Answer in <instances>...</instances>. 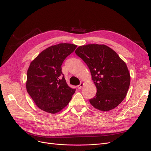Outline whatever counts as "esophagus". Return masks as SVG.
I'll use <instances>...</instances> for the list:
<instances>
[{"label": "esophagus", "mask_w": 151, "mask_h": 151, "mask_svg": "<svg viewBox=\"0 0 151 151\" xmlns=\"http://www.w3.org/2000/svg\"><path fill=\"white\" fill-rule=\"evenodd\" d=\"M83 86H84V83H81V84L78 86H77V88H78L79 89H81L82 88H83Z\"/></svg>", "instance_id": "obj_1"}]
</instances>
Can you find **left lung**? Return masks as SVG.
<instances>
[{"label": "left lung", "mask_w": 151, "mask_h": 151, "mask_svg": "<svg viewBox=\"0 0 151 151\" xmlns=\"http://www.w3.org/2000/svg\"><path fill=\"white\" fill-rule=\"evenodd\" d=\"M75 52L89 67L96 87V96L89 99L91 104L102 111L118 106L126 97L130 83L125 62L105 45H83Z\"/></svg>", "instance_id": "8db88e82"}]
</instances>
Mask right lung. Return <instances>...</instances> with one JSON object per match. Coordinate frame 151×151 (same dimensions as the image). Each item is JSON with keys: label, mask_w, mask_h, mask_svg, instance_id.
I'll return each instance as SVG.
<instances>
[{"label": "right lung", "mask_w": 151, "mask_h": 151, "mask_svg": "<svg viewBox=\"0 0 151 151\" xmlns=\"http://www.w3.org/2000/svg\"><path fill=\"white\" fill-rule=\"evenodd\" d=\"M76 47V45L65 43L52 45L31 62L27 72L26 89L42 110L57 113L70 102L76 89L67 85L61 66Z\"/></svg>", "instance_id": "right-lung-1"}]
</instances>
